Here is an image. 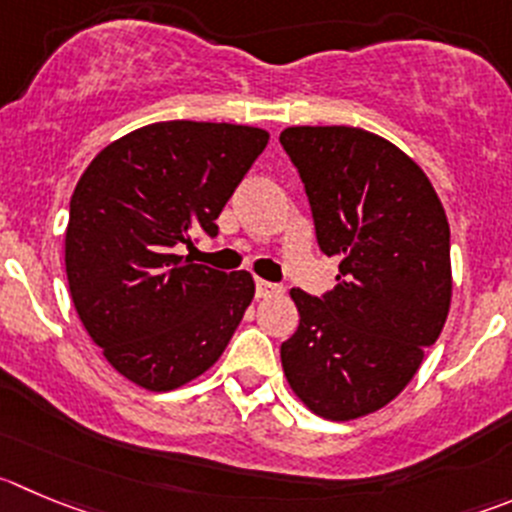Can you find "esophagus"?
Returning a JSON list of instances; mask_svg holds the SVG:
<instances>
[{
	"label": "esophagus",
	"instance_id": "obj_1",
	"mask_svg": "<svg viewBox=\"0 0 512 512\" xmlns=\"http://www.w3.org/2000/svg\"><path fill=\"white\" fill-rule=\"evenodd\" d=\"M281 294V286L271 284V281H264V279H256V296L259 299H269V296H276Z\"/></svg>",
	"mask_w": 512,
	"mask_h": 512
}]
</instances>
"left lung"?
<instances>
[{
  "label": "left lung",
  "instance_id": "left-lung-1",
  "mask_svg": "<svg viewBox=\"0 0 512 512\" xmlns=\"http://www.w3.org/2000/svg\"><path fill=\"white\" fill-rule=\"evenodd\" d=\"M316 241L339 259L324 299L291 289L299 329L281 344L289 387L314 415L347 422L410 384L450 314V223L425 170L394 143L347 125H296Z\"/></svg>",
  "mask_w": 512,
  "mask_h": 512
}]
</instances>
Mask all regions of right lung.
I'll return each instance as SVG.
<instances>
[{"label":"right lung","instance_id":"1","mask_svg":"<svg viewBox=\"0 0 512 512\" xmlns=\"http://www.w3.org/2000/svg\"><path fill=\"white\" fill-rule=\"evenodd\" d=\"M251 125L165 120L102 148L77 180L65 231L72 304L102 357L150 392L218 362L253 299L248 271L191 264L175 246L216 218L264 153Z\"/></svg>","mask_w":512,"mask_h":512}]
</instances>
